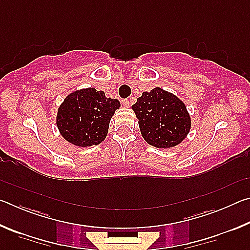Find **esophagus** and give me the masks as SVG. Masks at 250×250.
I'll list each match as a JSON object with an SVG mask.
<instances>
[{"mask_svg":"<svg viewBox=\"0 0 250 250\" xmlns=\"http://www.w3.org/2000/svg\"><path fill=\"white\" fill-rule=\"evenodd\" d=\"M124 105H125V107H126V108H129L130 105H131V100L130 99L124 100Z\"/></svg>","mask_w":250,"mask_h":250,"instance_id":"obj_1","label":"esophagus"}]
</instances>
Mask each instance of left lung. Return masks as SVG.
I'll use <instances>...</instances> for the list:
<instances>
[{
	"mask_svg": "<svg viewBox=\"0 0 250 250\" xmlns=\"http://www.w3.org/2000/svg\"><path fill=\"white\" fill-rule=\"evenodd\" d=\"M132 110L139 120L143 139L158 149L179 146L192 128V119L185 104L160 87L143 92Z\"/></svg>",
	"mask_w": 250,
	"mask_h": 250,
	"instance_id": "obj_1",
	"label": "left lung"
}]
</instances>
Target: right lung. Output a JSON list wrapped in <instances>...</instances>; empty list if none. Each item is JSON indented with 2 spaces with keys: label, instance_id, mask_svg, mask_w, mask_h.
Returning <instances> with one entry per match:
<instances>
[{
  "label": "right lung",
  "instance_id": "right-lung-1",
  "mask_svg": "<svg viewBox=\"0 0 250 250\" xmlns=\"http://www.w3.org/2000/svg\"><path fill=\"white\" fill-rule=\"evenodd\" d=\"M119 108V100L107 98L104 91L83 88L70 92L59 104L56 125L75 146H97L107 137L110 120Z\"/></svg>",
  "mask_w": 250,
  "mask_h": 250
}]
</instances>
